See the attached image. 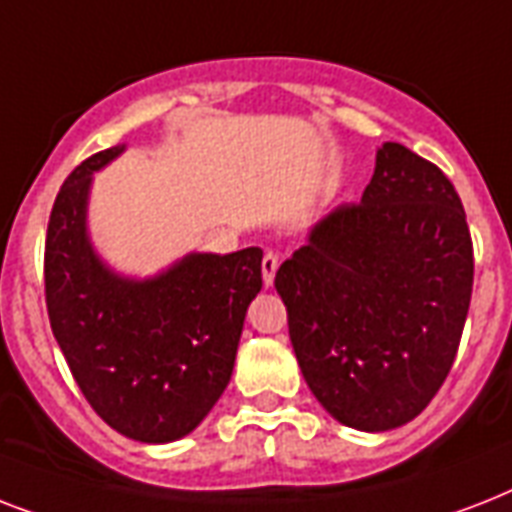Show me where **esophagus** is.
Instances as JSON below:
<instances>
[{"mask_svg": "<svg viewBox=\"0 0 512 512\" xmlns=\"http://www.w3.org/2000/svg\"><path fill=\"white\" fill-rule=\"evenodd\" d=\"M276 271H279V257L273 255V252H265V257H263V284L265 287H271L273 279H276Z\"/></svg>", "mask_w": 512, "mask_h": 512, "instance_id": "34e87169", "label": "esophagus"}]
</instances>
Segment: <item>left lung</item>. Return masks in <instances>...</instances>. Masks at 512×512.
Here are the masks:
<instances>
[{
  "instance_id": "1",
  "label": "left lung",
  "mask_w": 512,
  "mask_h": 512,
  "mask_svg": "<svg viewBox=\"0 0 512 512\" xmlns=\"http://www.w3.org/2000/svg\"><path fill=\"white\" fill-rule=\"evenodd\" d=\"M308 388L337 422L382 433L444 385L473 292L462 201L436 164L377 148L358 204H340L276 271Z\"/></svg>"
}]
</instances>
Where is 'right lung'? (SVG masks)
I'll return each mask as SVG.
<instances>
[{
	"mask_svg": "<svg viewBox=\"0 0 512 512\" xmlns=\"http://www.w3.org/2000/svg\"><path fill=\"white\" fill-rule=\"evenodd\" d=\"M124 146L90 156L60 185L44 241L52 335L90 406L116 433L170 444L231 382L249 303L263 287V249L191 252L156 276L114 271L87 228L92 175Z\"/></svg>",
	"mask_w": 512,
	"mask_h": 512,
	"instance_id": "1",
	"label": "right lung"
}]
</instances>
